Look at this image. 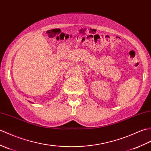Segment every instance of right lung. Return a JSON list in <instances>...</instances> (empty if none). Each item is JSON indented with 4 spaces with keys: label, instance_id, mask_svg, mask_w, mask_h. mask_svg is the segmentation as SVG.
Returning a JSON list of instances; mask_svg holds the SVG:
<instances>
[{
    "label": "right lung",
    "instance_id": "right-lung-1",
    "mask_svg": "<svg viewBox=\"0 0 151 151\" xmlns=\"http://www.w3.org/2000/svg\"><path fill=\"white\" fill-rule=\"evenodd\" d=\"M31 103H32V102H31Z\"/></svg>",
    "mask_w": 151,
    "mask_h": 151
}]
</instances>
